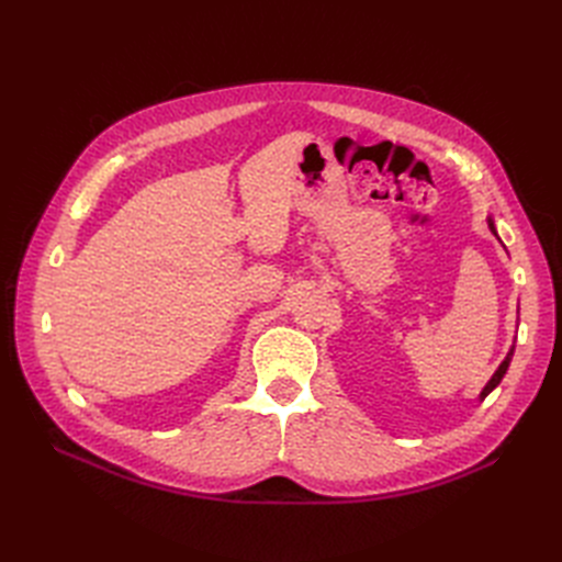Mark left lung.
I'll use <instances>...</instances> for the list:
<instances>
[{
  "label": "left lung",
  "mask_w": 562,
  "mask_h": 562,
  "mask_svg": "<svg viewBox=\"0 0 562 562\" xmlns=\"http://www.w3.org/2000/svg\"><path fill=\"white\" fill-rule=\"evenodd\" d=\"M490 229H492V232H495V225H492V220H490ZM495 234H497V232H495ZM512 359H514V347H512V349H508V353H506V359L502 361V366H499V368L495 370V375H492V378H490V382H487V384H485V389L481 391V401H483V398H485V396L490 394V391H492V389H495V386H497V384L502 382V378L506 375V370H508V363H512Z\"/></svg>",
  "instance_id": "obj_1"
}]
</instances>
